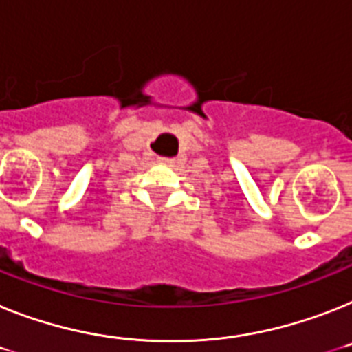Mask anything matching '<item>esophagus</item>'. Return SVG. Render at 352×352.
<instances>
[{"mask_svg":"<svg viewBox=\"0 0 352 352\" xmlns=\"http://www.w3.org/2000/svg\"><path fill=\"white\" fill-rule=\"evenodd\" d=\"M162 162H171V159H161Z\"/></svg>","mask_w":352,"mask_h":352,"instance_id":"1","label":"esophagus"}]
</instances>
